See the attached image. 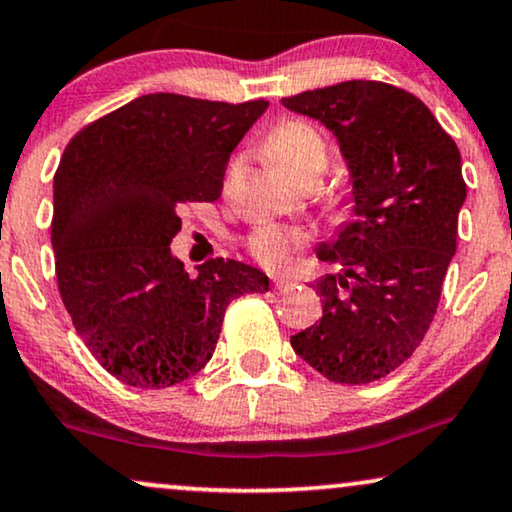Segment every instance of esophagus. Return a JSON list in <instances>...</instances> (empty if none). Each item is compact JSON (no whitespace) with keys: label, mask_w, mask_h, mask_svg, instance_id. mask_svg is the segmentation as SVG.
Returning <instances> with one entry per match:
<instances>
[{"label":"esophagus","mask_w":512,"mask_h":512,"mask_svg":"<svg viewBox=\"0 0 512 512\" xmlns=\"http://www.w3.org/2000/svg\"><path fill=\"white\" fill-rule=\"evenodd\" d=\"M290 285H295V281H292L290 276H276L274 278V288L276 290H285V288H290Z\"/></svg>","instance_id":"esophagus-1"}]
</instances>
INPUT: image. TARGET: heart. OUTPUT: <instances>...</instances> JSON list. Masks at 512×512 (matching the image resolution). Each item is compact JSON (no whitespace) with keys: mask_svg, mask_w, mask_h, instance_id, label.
Returning <instances> with one entry per match:
<instances>
[{"mask_svg":"<svg viewBox=\"0 0 512 512\" xmlns=\"http://www.w3.org/2000/svg\"><path fill=\"white\" fill-rule=\"evenodd\" d=\"M267 156L281 173L299 182L309 175L323 173L327 166V142L306 121L288 119L278 124L267 138ZM339 217H349V210H339ZM299 245H302V238L276 224H264L248 238L252 257L264 267L288 264Z\"/></svg>","mask_w":512,"mask_h":512,"instance_id":"1","label":"heart"}]
</instances>
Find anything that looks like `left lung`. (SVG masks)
<instances>
[{"label":"left lung","mask_w":512,"mask_h":512,"mask_svg":"<svg viewBox=\"0 0 512 512\" xmlns=\"http://www.w3.org/2000/svg\"><path fill=\"white\" fill-rule=\"evenodd\" d=\"M283 105L337 138L356 215L316 248L339 271L311 285L323 318L290 344L330 381L370 384L412 356L438 311L466 201L459 147L417 95L384 81H342Z\"/></svg>","instance_id":"1"}]
</instances>
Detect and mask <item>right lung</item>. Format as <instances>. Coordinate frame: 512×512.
Listing matches in <instances>:
<instances>
[{
  "label": "right lung",
  "instance_id": "right-lung-1",
  "mask_svg": "<svg viewBox=\"0 0 512 512\" xmlns=\"http://www.w3.org/2000/svg\"><path fill=\"white\" fill-rule=\"evenodd\" d=\"M267 107L149 93L65 147L53 177L58 290L88 351L124 384L194 377L231 299L269 290L250 264L215 257L189 276L170 252L182 206L220 199L231 152Z\"/></svg>",
  "mask_w": 512,
  "mask_h": 512
}]
</instances>
